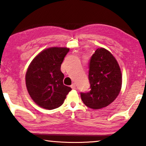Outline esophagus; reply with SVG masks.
Returning a JSON list of instances; mask_svg holds the SVG:
<instances>
[{"label": "esophagus", "mask_w": 146, "mask_h": 146, "mask_svg": "<svg viewBox=\"0 0 146 146\" xmlns=\"http://www.w3.org/2000/svg\"><path fill=\"white\" fill-rule=\"evenodd\" d=\"M71 87L73 89H76V84H75V83H73L72 85H71Z\"/></svg>", "instance_id": "1"}]
</instances>
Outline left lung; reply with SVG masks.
Instances as JSON below:
<instances>
[{
	"instance_id": "8db88e82",
	"label": "left lung",
	"mask_w": 146,
	"mask_h": 146,
	"mask_svg": "<svg viewBox=\"0 0 146 146\" xmlns=\"http://www.w3.org/2000/svg\"><path fill=\"white\" fill-rule=\"evenodd\" d=\"M91 91L81 93L83 103L92 109H100L112 103L122 87V73L116 59L106 49L95 51L89 62Z\"/></svg>"
}]
</instances>
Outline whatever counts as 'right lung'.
<instances>
[{
    "label": "right lung",
    "instance_id": "add662e5",
    "mask_svg": "<svg viewBox=\"0 0 146 146\" xmlns=\"http://www.w3.org/2000/svg\"><path fill=\"white\" fill-rule=\"evenodd\" d=\"M69 49L52 47L34 57L26 73V85L32 99L45 109L61 106L71 88L63 85L61 65Z\"/></svg>",
    "mask_w": 146,
    "mask_h": 146
}]
</instances>
